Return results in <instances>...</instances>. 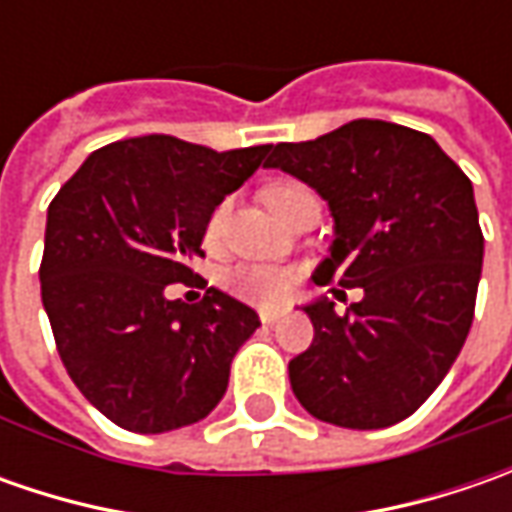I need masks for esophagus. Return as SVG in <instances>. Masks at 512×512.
Wrapping results in <instances>:
<instances>
[{
	"mask_svg": "<svg viewBox=\"0 0 512 512\" xmlns=\"http://www.w3.org/2000/svg\"><path fill=\"white\" fill-rule=\"evenodd\" d=\"M285 313L282 310H273V307H265V310H259V319L265 322V325H273V322H279Z\"/></svg>",
	"mask_w": 512,
	"mask_h": 512,
	"instance_id": "esophagus-1",
	"label": "esophagus"
}]
</instances>
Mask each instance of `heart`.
<instances>
[{
  "label": "heart",
  "mask_w": 512,
  "mask_h": 512,
  "mask_svg": "<svg viewBox=\"0 0 512 512\" xmlns=\"http://www.w3.org/2000/svg\"><path fill=\"white\" fill-rule=\"evenodd\" d=\"M310 190L296 182H276V185H267L262 190V202L265 207L282 222L285 213L290 210V205L296 199L307 196ZM227 225V205H219L205 225V245L207 247H219L222 245V236H225ZM225 287L227 293H233L236 299L242 302H250V305H279L290 293V285H293V273L290 270H282V267H270V265H236L230 267L225 273Z\"/></svg>",
  "instance_id": "heart-1"
}]
</instances>
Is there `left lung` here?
<instances>
[{
  "instance_id": "1",
  "label": "left lung",
  "mask_w": 512,
  "mask_h": 512,
  "mask_svg": "<svg viewBox=\"0 0 512 512\" xmlns=\"http://www.w3.org/2000/svg\"><path fill=\"white\" fill-rule=\"evenodd\" d=\"M319 190L336 222L316 282L333 276L364 299L336 313L313 302V344L290 362L310 416L379 430L413 416L442 384L473 325L484 236L473 185L427 133L356 119L313 142L267 148Z\"/></svg>"
}]
</instances>
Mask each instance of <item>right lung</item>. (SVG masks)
Instances as JSON below:
<instances>
[{"instance_id":"1","label":"right lung","mask_w":512,"mask_h":512,"mask_svg":"<svg viewBox=\"0 0 512 512\" xmlns=\"http://www.w3.org/2000/svg\"><path fill=\"white\" fill-rule=\"evenodd\" d=\"M270 145L216 150L150 133L93 150L48 207L39 265L59 359L102 416L130 433L205 419L230 362L259 327L253 307L193 285L205 225Z\"/></svg>"}]
</instances>
